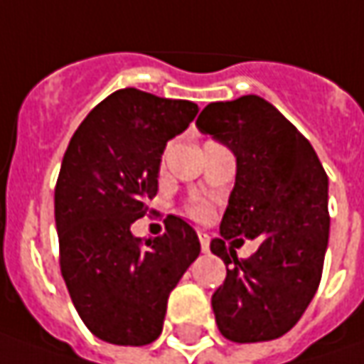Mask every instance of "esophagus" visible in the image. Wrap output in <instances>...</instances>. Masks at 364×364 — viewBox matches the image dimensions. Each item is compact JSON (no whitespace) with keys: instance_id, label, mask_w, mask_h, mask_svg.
<instances>
[{"instance_id":"esophagus-1","label":"esophagus","mask_w":364,"mask_h":364,"mask_svg":"<svg viewBox=\"0 0 364 364\" xmlns=\"http://www.w3.org/2000/svg\"><path fill=\"white\" fill-rule=\"evenodd\" d=\"M198 239H200V247H203V253H208L210 251V239L206 232H198Z\"/></svg>"}]
</instances>
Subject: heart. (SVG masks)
I'll use <instances>...</instances> for the list:
<instances>
[{
  "mask_svg": "<svg viewBox=\"0 0 364 364\" xmlns=\"http://www.w3.org/2000/svg\"><path fill=\"white\" fill-rule=\"evenodd\" d=\"M206 215V208L204 206H196L194 208V217H204Z\"/></svg>",
  "mask_w": 364,
  "mask_h": 364,
  "instance_id": "1",
  "label": "heart"
}]
</instances>
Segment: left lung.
Returning a JSON list of instances; mask_svg holds the SVG:
<instances>
[{"label":"left lung","instance_id":"left-lung-1","mask_svg":"<svg viewBox=\"0 0 364 364\" xmlns=\"http://www.w3.org/2000/svg\"><path fill=\"white\" fill-rule=\"evenodd\" d=\"M196 127L237 158L235 186L210 251L231 265L213 296L225 338L265 343L296 326L314 298L328 247V176L314 147L257 95L204 107ZM258 251L237 259V242Z\"/></svg>","mask_w":364,"mask_h":364}]
</instances>
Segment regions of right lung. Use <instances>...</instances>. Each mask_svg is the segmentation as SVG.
I'll return each instance as SVG.
<instances>
[{"mask_svg":"<svg viewBox=\"0 0 364 364\" xmlns=\"http://www.w3.org/2000/svg\"><path fill=\"white\" fill-rule=\"evenodd\" d=\"M198 105L119 89L78 125L54 192L60 272L87 328L101 341L144 346L161 334L168 296L200 253L184 218L144 241L132 225L158 194L161 154Z\"/></svg>","mask_w":364,"mask_h":364,"instance_id":"1","label":"right lung"}]
</instances>
